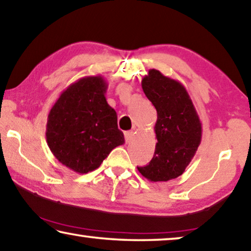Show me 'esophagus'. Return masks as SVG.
<instances>
[{
    "mask_svg": "<svg viewBox=\"0 0 251 251\" xmlns=\"http://www.w3.org/2000/svg\"><path fill=\"white\" fill-rule=\"evenodd\" d=\"M133 134H134L133 131H126V132L125 133L126 141V142H131V141H132V139H133Z\"/></svg>",
    "mask_w": 251,
    "mask_h": 251,
    "instance_id": "34e87169",
    "label": "esophagus"
}]
</instances>
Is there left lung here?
<instances>
[{
	"label": "left lung",
	"instance_id": "left-lung-1",
	"mask_svg": "<svg viewBox=\"0 0 251 251\" xmlns=\"http://www.w3.org/2000/svg\"><path fill=\"white\" fill-rule=\"evenodd\" d=\"M141 86L157 111V142L152 159L138 171L150 182H167L182 175L195 156L201 144L202 123L178 80L150 69Z\"/></svg>",
	"mask_w": 251,
	"mask_h": 251
}]
</instances>
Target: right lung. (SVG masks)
<instances>
[{"mask_svg": "<svg viewBox=\"0 0 251 251\" xmlns=\"http://www.w3.org/2000/svg\"><path fill=\"white\" fill-rule=\"evenodd\" d=\"M102 76H85L69 85L48 114L46 139L59 163L78 174L99 168L125 144L118 115L106 102Z\"/></svg>", "mask_w": 251, "mask_h": 251, "instance_id": "add662e5", "label": "right lung"}]
</instances>
